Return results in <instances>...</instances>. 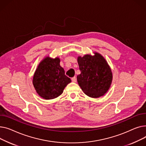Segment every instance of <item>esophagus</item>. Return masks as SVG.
Returning a JSON list of instances; mask_svg holds the SVG:
<instances>
[{
    "instance_id": "34e87169",
    "label": "esophagus",
    "mask_w": 146,
    "mask_h": 146,
    "mask_svg": "<svg viewBox=\"0 0 146 146\" xmlns=\"http://www.w3.org/2000/svg\"><path fill=\"white\" fill-rule=\"evenodd\" d=\"M71 80H72V82H76V77H73V78H71Z\"/></svg>"
}]
</instances>
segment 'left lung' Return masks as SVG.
<instances>
[{
  "instance_id": "left-lung-1",
  "label": "left lung",
  "mask_w": 146,
  "mask_h": 146,
  "mask_svg": "<svg viewBox=\"0 0 146 146\" xmlns=\"http://www.w3.org/2000/svg\"><path fill=\"white\" fill-rule=\"evenodd\" d=\"M78 56L77 61L81 74L77 81L82 91L90 97L99 98L109 90L113 81V73L108 62L100 54Z\"/></svg>"
}]
</instances>
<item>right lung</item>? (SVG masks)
<instances>
[{"instance_id": "add662e5", "label": "right lung", "mask_w": 146, "mask_h": 146, "mask_svg": "<svg viewBox=\"0 0 146 146\" xmlns=\"http://www.w3.org/2000/svg\"><path fill=\"white\" fill-rule=\"evenodd\" d=\"M71 82L60 66V58L47 56L40 62L33 74L32 84L38 96L45 100L57 98Z\"/></svg>"}]
</instances>
